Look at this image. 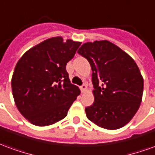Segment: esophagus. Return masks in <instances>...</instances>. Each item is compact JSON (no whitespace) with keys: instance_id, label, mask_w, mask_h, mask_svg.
<instances>
[{"instance_id":"esophagus-1","label":"esophagus","mask_w":155,"mask_h":155,"mask_svg":"<svg viewBox=\"0 0 155 155\" xmlns=\"http://www.w3.org/2000/svg\"><path fill=\"white\" fill-rule=\"evenodd\" d=\"M81 92H83V93H84L85 91H87V84H82V85L81 86Z\"/></svg>"}]
</instances>
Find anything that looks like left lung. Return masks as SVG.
I'll return each instance as SVG.
<instances>
[{
    "mask_svg": "<svg viewBox=\"0 0 155 155\" xmlns=\"http://www.w3.org/2000/svg\"><path fill=\"white\" fill-rule=\"evenodd\" d=\"M92 70L94 101L85 108L86 116L98 126L117 130L132 120L142 101L143 79L126 52L108 41L81 45L77 51Z\"/></svg>",
    "mask_w": 155,
    "mask_h": 155,
    "instance_id": "obj_1",
    "label": "left lung"
}]
</instances>
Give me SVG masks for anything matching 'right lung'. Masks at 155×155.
<instances>
[{
  "mask_svg": "<svg viewBox=\"0 0 155 155\" xmlns=\"http://www.w3.org/2000/svg\"><path fill=\"white\" fill-rule=\"evenodd\" d=\"M81 45L52 37L31 48L18 61L12 94L18 110L32 124L46 126L63 120L81 94L66 71V64Z\"/></svg>",
  "mask_w": 155,
  "mask_h": 155,
  "instance_id": "1",
  "label": "right lung"
}]
</instances>
